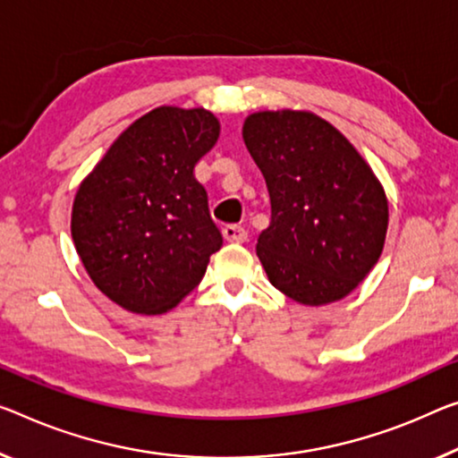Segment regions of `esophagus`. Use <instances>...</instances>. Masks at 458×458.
<instances>
[{
	"label": "esophagus",
	"instance_id": "esophagus-1",
	"mask_svg": "<svg viewBox=\"0 0 458 458\" xmlns=\"http://www.w3.org/2000/svg\"><path fill=\"white\" fill-rule=\"evenodd\" d=\"M223 237L225 242L229 243H243L248 242V231L243 227H239V225H227V227L223 229Z\"/></svg>",
	"mask_w": 458,
	"mask_h": 458
}]
</instances>
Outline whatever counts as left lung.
Listing matches in <instances>:
<instances>
[{"label": "left lung", "mask_w": 458, "mask_h": 458, "mask_svg": "<svg viewBox=\"0 0 458 458\" xmlns=\"http://www.w3.org/2000/svg\"><path fill=\"white\" fill-rule=\"evenodd\" d=\"M243 140L270 194L258 258L272 286L301 305L340 301L381 258L386 196L350 140L311 112H256Z\"/></svg>", "instance_id": "1"}]
</instances>
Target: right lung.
Masks as SVG:
<instances>
[{
    "mask_svg": "<svg viewBox=\"0 0 458 458\" xmlns=\"http://www.w3.org/2000/svg\"><path fill=\"white\" fill-rule=\"evenodd\" d=\"M221 124L205 108L159 106L132 123L81 182L72 237L94 284L126 311H170L221 250L194 165Z\"/></svg>",
    "mask_w": 458,
    "mask_h": 458,
    "instance_id": "1",
    "label": "right lung"
}]
</instances>
